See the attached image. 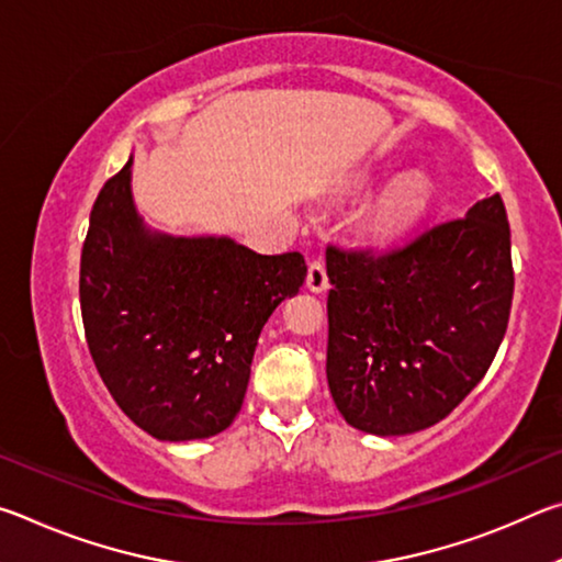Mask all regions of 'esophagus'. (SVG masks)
Returning a JSON list of instances; mask_svg holds the SVG:
<instances>
[{"label":"esophagus","mask_w":562,"mask_h":562,"mask_svg":"<svg viewBox=\"0 0 562 562\" xmlns=\"http://www.w3.org/2000/svg\"><path fill=\"white\" fill-rule=\"evenodd\" d=\"M307 288L310 292H317L322 294L327 288H329V278H327V270L325 265H322L319 260L310 265V272H307Z\"/></svg>","instance_id":"obj_1"}]
</instances>
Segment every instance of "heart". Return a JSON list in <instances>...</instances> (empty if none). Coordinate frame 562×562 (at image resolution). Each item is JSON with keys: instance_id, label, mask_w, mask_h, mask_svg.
<instances>
[{"instance_id": "1", "label": "heart", "mask_w": 562, "mask_h": 562, "mask_svg": "<svg viewBox=\"0 0 562 562\" xmlns=\"http://www.w3.org/2000/svg\"><path fill=\"white\" fill-rule=\"evenodd\" d=\"M434 188L422 173H406L389 186L369 211V227L382 237H394L412 227L429 211Z\"/></svg>"}]
</instances>
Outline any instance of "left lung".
Masks as SVG:
<instances>
[{
	"label": "left lung",
	"mask_w": 562,
	"mask_h": 562,
	"mask_svg": "<svg viewBox=\"0 0 562 562\" xmlns=\"http://www.w3.org/2000/svg\"><path fill=\"white\" fill-rule=\"evenodd\" d=\"M327 382L339 414L374 436L439 424L488 372L513 300L501 195L384 252L329 247Z\"/></svg>",
	"instance_id": "obj_1"
}]
</instances>
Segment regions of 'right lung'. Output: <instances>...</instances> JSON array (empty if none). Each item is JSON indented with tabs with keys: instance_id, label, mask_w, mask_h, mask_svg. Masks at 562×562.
I'll use <instances>...</instances> for the list:
<instances>
[{
	"instance_id": "right-lung-1",
	"label": "right lung",
	"mask_w": 562,
	"mask_h": 562,
	"mask_svg": "<svg viewBox=\"0 0 562 562\" xmlns=\"http://www.w3.org/2000/svg\"><path fill=\"white\" fill-rule=\"evenodd\" d=\"M133 156L93 203L81 250V315L103 384L158 441L233 424L258 337L300 292V252L260 255L227 235L154 231L133 201Z\"/></svg>"
}]
</instances>
